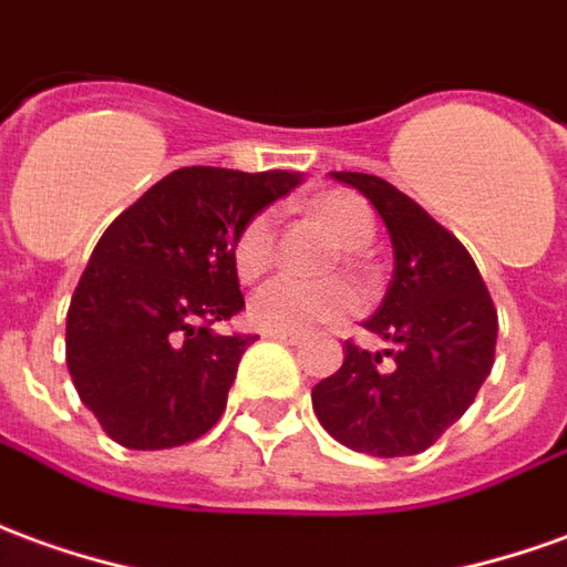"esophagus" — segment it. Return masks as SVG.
I'll return each instance as SVG.
<instances>
[{"instance_id": "34e87169", "label": "esophagus", "mask_w": 567, "mask_h": 567, "mask_svg": "<svg viewBox=\"0 0 567 567\" xmlns=\"http://www.w3.org/2000/svg\"><path fill=\"white\" fill-rule=\"evenodd\" d=\"M267 338L279 340V343H288V347H297V343H303V334H288V331H270Z\"/></svg>"}]
</instances>
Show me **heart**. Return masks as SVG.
<instances>
[{
	"mask_svg": "<svg viewBox=\"0 0 567 567\" xmlns=\"http://www.w3.org/2000/svg\"><path fill=\"white\" fill-rule=\"evenodd\" d=\"M310 212L343 248H365L374 239V215L352 193H324L312 199ZM276 260V217L257 212L233 236V267L243 282H255ZM359 310V291L343 279L307 282L297 276H276L248 300V316L264 331L307 334L319 324H338Z\"/></svg>",
	"mask_w": 567,
	"mask_h": 567,
	"instance_id": "b5f03b06",
	"label": "heart"
}]
</instances>
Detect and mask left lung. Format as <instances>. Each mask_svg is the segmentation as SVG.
I'll return each mask as SVG.
<instances>
[{"label": "left lung", "mask_w": 567, "mask_h": 567, "mask_svg": "<svg viewBox=\"0 0 567 567\" xmlns=\"http://www.w3.org/2000/svg\"><path fill=\"white\" fill-rule=\"evenodd\" d=\"M331 177L359 189L390 233L393 282L365 328L395 350L368 352L347 340L343 365L312 386V411L352 451L421 454L461 421L491 374L497 310L476 260L417 202L374 174Z\"/></svg>", "instance_id": "1"}]
</instances>
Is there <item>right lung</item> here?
<instances>
[{
    "label": "right lung",
    "instance_id": "right-lung-1",
    "mask_svg": "<svg viewBox=\"0 0 567 567\" xmlns=\"http://www.w3.org/2000/svg\"><path fill=\"white\" fill-rule=\"evenodd\" d=\"M300 181L177 168L106 227L70 300L66 368L113 442L177 449L220 421L257 338L215 331L245 307L233 236Z\"/></svg>",
    "mask_w": 567,
    "mask_h": 567
}]
</instances>
